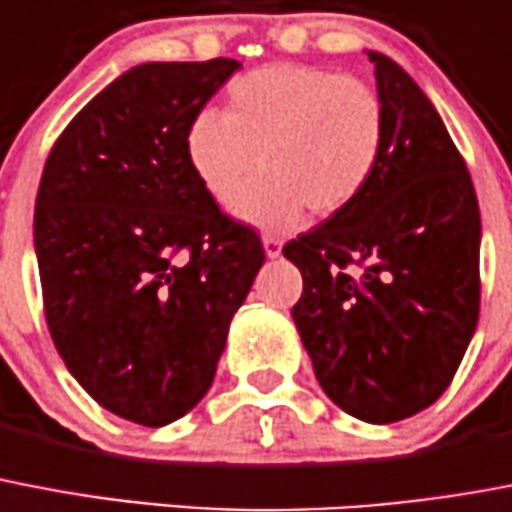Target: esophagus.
<instances>
[{"label": "esophagus", "mask_w": 512, "mask_h": 512, "mask_svg": "<svg viewBox=\"0 0 512 512\" xmlns=\"http://www.w3.org/2000/svg\"><path fill=\"white\" fill-rule=\"evenodd\" d=\"M264 253H267V259H277V256L282 253L280 237H272V235L264 237Z\"/></svg>", "instance_id": "1"}]
</instances>
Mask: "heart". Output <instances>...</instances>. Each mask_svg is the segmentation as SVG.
<instances>
[{"label":"heart","instance_id":"heart-1","mask_svg":"<svg viewBox=\"0 0 512 512\" xmlns=\"http://www.w3.org/2000/svg\"><path fill=\"white\" fill-rule=\"evenodd\" d=\"M388 116L378 89L317 65H264L227 87V108L200 110L187 126V161L203 190L261 230H293L349 208L386 153Z\"/></svg>","mask_w":512,"mask_h":512}]
</instances>
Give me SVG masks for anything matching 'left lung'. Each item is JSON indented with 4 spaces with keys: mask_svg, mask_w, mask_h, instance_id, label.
Returning a JSON list of instances; mask_svg holds the SVG:
<instances>
[{
    "mask_svg": "<svg viewBox=\"0 0 512 512\" xmlns=\"http://www.w3.org/2000/svg\"><path fill=\"white\" fill-rule=\"evenodd\" d=\"M386 153L370 187L282 253L301 269L293 322L322 391L365 423L431 407L463 362L481 304V214L423 89L380 52Z\"/></svg>",
    "mask_w": 512,
    "mask_h": 512,
    "instance_id": "obj_1",
    "label": "left lung"
}]
</instances>
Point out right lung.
<instances>
[{"instance_id": "add662e5", "label": "right lung", "mask_w": 512, "mask_h": 512, "mask_svg": "<svg viewBox=\"0 0 512 512\" xmlns=\"http://www.w3.org/2000/svg\"><path fill=\"white\" fill-rule=\"evenodd\" d=\"M237 60L137 65L57 137L36 195L44 317L94 402L161 428L214 383L264 264L259 235L203 190L187 126Z\"/></svg>"}]
</instances>
